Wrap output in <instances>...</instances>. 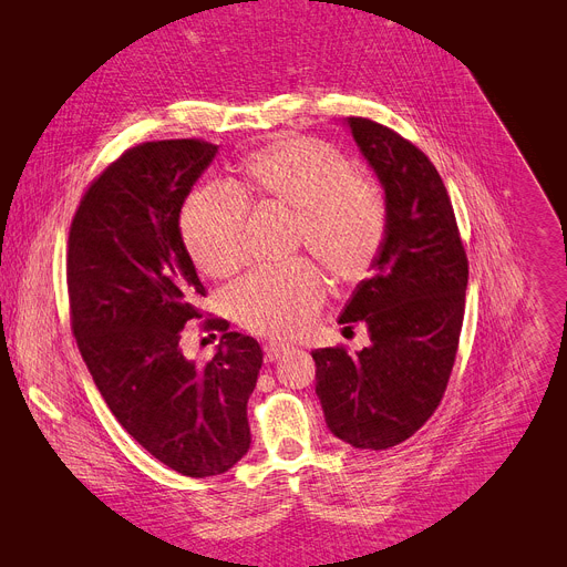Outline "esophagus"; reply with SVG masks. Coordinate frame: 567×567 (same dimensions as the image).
I'll list each match as a JSON object with an SVG mask.
<instances>
[{
  "mask_svg": "<svg viewBox=\"0 0 567 567\" xmlns=\"http://www.w3.org/2000/svg\"><path fill=\"white\" fill-rule=\"evenodd\" d=\"M285 353H289V347L287 344H280V342H268L266 347H264V359H266V363H276L280 355H285Z\"/></svg>",
  "mask_w": 567,
  "mask_h": 567,
  "instance_id": "34e87169",
  "label": "esophagus"
}]
</instances>
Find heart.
Returning <instances> with one entry per match:
<instances>
[{
  "instance_id": "heart-1",
  "label": "heart",
  "mask_w": 567,
  "mask_h": 567,
  "mask_svg": "<svg viewBox=\"0 0 567 567\" xmlns=\"http://www.w3.org/2000/svg\"><path fill=\"white\" fill-rule=\"evenodd\" d=\"M248 206L291 212V246L310 250L340 285L359 282L381 248L385 199L336 146L285 135L252 152L234 188L208 184L182 208L184 246L204 276L227 278L244 264ZM326 285L310 259L255 271L225 303L246 331L274 340L301 336L323 303Z\"/></svg>"
}]
</instances>
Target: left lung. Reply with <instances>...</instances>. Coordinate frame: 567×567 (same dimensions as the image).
<instances>
[{
    "instance_id": "obj_1",
    "label": "left lung",
    "mask_w": 567,
    "mask_h": 567,
    "mask_svg": "<svg viewBox=\"0 0 567 567\" xmlns=\"http://www.w3.org/2000/svg\"><path fill=\"white\" fill-rule=\"evenodd\" d=\"M347 124L385 193V236L340 323L368 326L370 347L315 349L329 430L353 449L385 451L419 432L449 385L464 321L468 259L432 161L372 118Z\"/></svg>"
}]
</instances>
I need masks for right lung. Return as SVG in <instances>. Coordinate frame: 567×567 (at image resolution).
Instances as JSON below:
<instances>
[{
  "label": "right lung",
  "instance_id": "add662e5",
  "mask_svg": "<svg viewBox=\"0 0 567 567\" xmlns=\"http://www.w3.org/2000/svg\"><path fill=\"white\" fill-rule=\"evenodd\" d=\"M216 152L197 137L128 148L84 190L66 252L71 329L105 404L146 453L190 478L248 453V398L264 359L220 317L199 323L223 333L208 363L178 344L206 296L178 214Z\"/></svg>",
  "mask_w": 567,
  "mask_h": 567
}]
</instances>
